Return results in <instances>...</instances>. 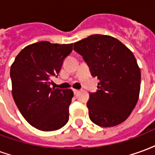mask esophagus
<instances>
[{"mask_svg":"<svg viewBox=\"0 0 155 155\" xmlns=\"http://www.w3.org/2000/svg\"><path fill=\"white\" fill-rule=\"evenodd\" d=\"M73 91H74V94H78V92H79V91H78V90H75V89H73Z\"/></svg>","mask_w":155,"mask_h":155,"instance_id":"esophagus-1","label":"esophagus"}]
</instances>
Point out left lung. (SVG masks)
I'll use <instances>...</instances> for the list:
<instances>
[{
	"mask_svg": "<svg viewBox=\"0 0 155 155\" xmlns=\"http://www.w3.org/2000/svg\"><path fill=\"white\" fill-rule=\"evenodd\" d=\"M74 50L100 80L87 102L91 120L101 127L123 123L136 105L141 73L133 52L110 35H92L74 43Z\"/></svg>",
	"mask_w": 155,
	"mask_h": 155,
	"instance_id": "left-lung-1",
	"label": "left lung"
}]
</instances>
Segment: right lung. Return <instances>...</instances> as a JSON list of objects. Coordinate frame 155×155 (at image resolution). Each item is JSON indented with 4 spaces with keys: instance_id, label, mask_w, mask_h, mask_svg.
Segmentation results:
<instances>
[{
    "instance_id": "1",
    "label": "right lung",
    "mask_w": 155,
    "mask_h": 155,
    "mask_svg": "<svg viewBox=\"0 0 155 155\" xmlns=\"http://www.w3.org/2000/svg\"><path fill=\"white\" fill-rule=\"evenodd\" d=\"M73 44L40 41L25 46L11 66L12 96L31 125L42 131H54L69 120L71 89L51 88V77L59 74Z\"/></svg>"
}]
</instances>
